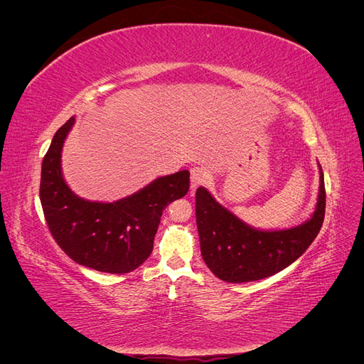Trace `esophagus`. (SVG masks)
Listing matches in <instances>:
<instances>
[{
    "mask_svg": "<svg viewBox=\"0 0 364 364\" xmlns=\"http://www.w3.org/2000/svg\"><path fill=\"white\" fill-rule=\"evenodd\" d=\"M208 182V171L203 167L191 168V190L194 191L197 186Z\"/></svg>",
    "mask_w": 364,
    "mask_h": 364,
    "instance_id": "1",
    "label": "esophagus"
}]
</instances>
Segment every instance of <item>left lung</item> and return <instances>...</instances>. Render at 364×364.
Returning <instances> with one entry per match:
<instances>
[{"label": "left lung", "mask_w": 364, "mask_h": 364, "mask_svg": "<svg viewBox=\"0 0 364 364\" xmlns=\"http://www.w3.org/2000/svg\"><path fill=\"white\" fill-rule=\"evenodd\" d=\"M313 217L285 230H258L241 222L199 186L196 191V222L200 252L206 266L226 282H250L289 267L310 247L325 217V182L321 186Z\"/></svg>", "instance_id": "8db88e82"}]
</instances>
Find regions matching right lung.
<instances>
[{
  "instance_id": "1",
  "label": "right lung",
  "mask_w": 364,
  "mask_h": 364,
  "mask_svg": "<svg viewBox=\"0 0 364 364\" xmlns=\"http://www.w3.org/2000/svg\"><path fill=\"white\" fill-rule=\"evenodd\" d=\"M73 124L74 117L54 134L42 161L39 197L48 229L77 264L106 273H129L150 257L162 211L188 193L190 171L162 176L114 203L83 200L65 183L60 168L63 141Z\"/></svg>"
}]
</instances>
